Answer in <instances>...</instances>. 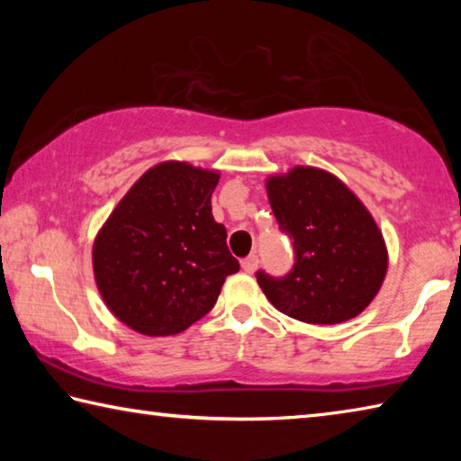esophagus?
I'll use <instances>...</instances> for the list:
<instances>
[{
    "label": "esophagus",
    "instance_id": "1",
    "mask_svg": "<svg viewBox=\"0 0 461 461\" xmlns=\"http://www.w3.org/2000/svg\"><path fill=\"white\" fill-rule=\"evenodd\" d=\"M258 268V256H248V258L241 260V270L248 272V275H252V272Z\"/></svg>",
    "mask_w": 461,
    "mask_h": 461
}]
</instances>
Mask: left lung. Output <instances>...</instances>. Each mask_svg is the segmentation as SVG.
Masks as SVG:
<instances>
[{
    "label": "left lung",
    "mask_w": 461,
    "mask_h": 461,
    "mask_svg": "<svg viewBox=\"0 0 461 461\" xmlns=\"http://www.w3.org/2000/svg\"><path fill=\"white\" fill-rule=\"evenodd\" d=\"M267 193L294 248L286 276L256 275L267 299L303 323L335 325L360 315L388 270L386 241L364 203L338 176L315 167L270 175Z\"/></svg>",
    "instance_id": "1"
}]
</instances>
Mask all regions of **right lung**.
Returning <instances> with one entry per match:
<instances>
[{
	"instance_id": "right-lung-1",
	"label": "right lung",
	"mask_w": 461,
	"mask_h": 461,
	"mask_svg": "<svg viewBox=\"0 0 461 461\" xmlns=\"http://www.w3.org/2000/svg\"><path fill=\"white\" fill-rule=\"evenodd\" d=\"M217 170L167 160L131 185L93 241V275L107 309L150 338L176 335L213 309L240 270L213 220Z\"/></svg>"
}]
</instances>
